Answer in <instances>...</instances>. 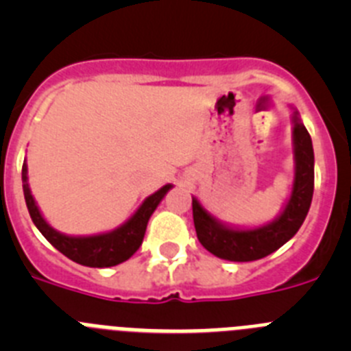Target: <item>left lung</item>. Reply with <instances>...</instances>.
Here are the masks:
<instances>
[{"mask_svg": "<svg viewBox=\"0 0 351 351\" xmlns=\"http://www.w3.org/2000/svg\"><path fill=\"white\" fill-rule=\"evenodd\" d=\"M295 181L287 207L274 223L255 230H232L219 225L193 198V223L197 237L207 251L230 262H253L271 255L290 241L304 223L315 190V154L308 130L293 116Z\"/></svg>", "mask_w": 351, "mask_h": 351, "instance_id": "obj_1", "label": "left lung"}]
</instances>
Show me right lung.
<instances>
[{"label":"right lung","mask_w":351,"mask_h":351,"mask_svg":"<svg viewBox=\"0 0 351 351\" xmlns=\"http://www.w3.org/2000/svg\"><path fill=\"white\" fill-rule=\"evenodd\" d=\"M27 167L26 163L23 165V190L24 198H26V206L29 210V216L33 223L36 225L42 235L47 239L49 243L61 251L64 256H68L73 262L86 265V267H112L117 263L125 262L135 251L141 247L142 239H144L147 221L151 214L161 202V198L165 197L167 191L172 188L170 184L163 186L161 190L153 193L144 200L141 209L133 214V218L128 223L117 228L114 232L101 235H93V237H68V235L56 232L54 228L45 223L42 218L38 207L35 204V198L31 195L29 186H27Z\"/></svg>","instance_id":"obj_1"}]
</instances>
